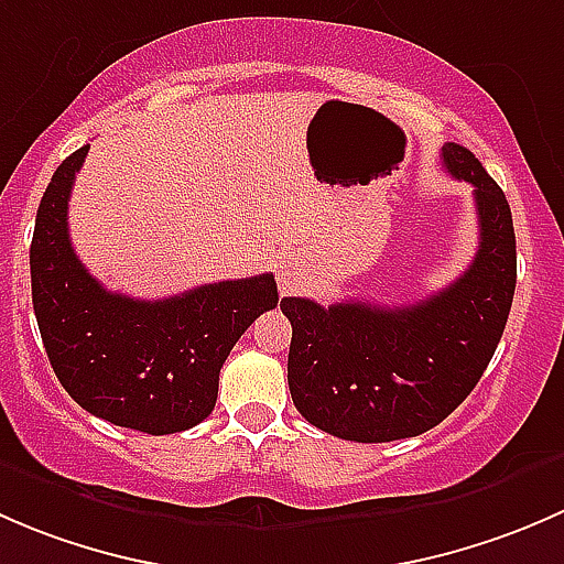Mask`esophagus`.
<instances>
[{"label":"esophagus","instance_id":"1","mask_svg":"<svg viewBox=\"0 0 564 564\" xmlns=\"http://www.w3.org/2000/svg\"><path fill=\"white\" fill-rule=\"evenodd\" d=\"M300 278H303V264L297 259H283L278 264V283H281V289L292 292L300 283Z\"/></svg>","mask_w":564,"mask_h":564}]
</instances>
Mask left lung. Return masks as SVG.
<instances>
[{"label": "left lung", "instance_id": "left-lung-1", "mask_svg": "<svg viewBox=\"0 0 564 564\" xmlns=\"http://www.w3.org/2000/svg\"><path fill=\"white\" fill-rule=\"evenodd\" d=\"M442 163L475 187L480 246L464 275L420 303L392 308L281 300L292 322L294 406L338 440H409L440 425L480 382L508 324L516 292L508 198L466 147L447 141Z\"/></svg>", "mask_w": 564, "mask_h": 564}]
</instances>
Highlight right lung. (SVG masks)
<instances>
[{
	"mask_svg": "<svg viewBox=\"0 0 564 564\" xmlns=\"http://www.w3.org/2000/svg\"><path fill=\"white\" fill-rule=\"evenodd\" d=\"M89 144L59 163L40 198L30 248L32 305L67 395L95 417L163 436L209 417L240 335L278 305L270 272L204 283L169 300L108 292L78 261L67 202Z\"/></svg>",
	"mask_w": 564,
	"mask_h": 564,
	"instance_id": "add662e5",
	"label": "right lung"
}]
</instances>
